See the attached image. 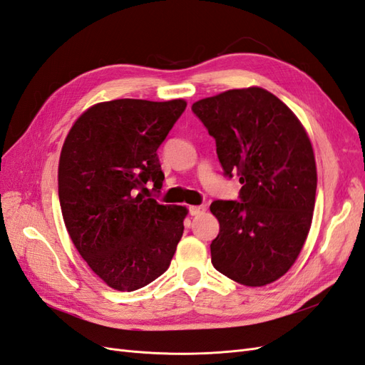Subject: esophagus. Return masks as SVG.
<instances>
[{
  "instance_id": "1",
  "label": "esophagus",
  "mask_w": 365,
  "mask_h": 365,
  "mask_svg": "<svg viewBox=\"0 0 365 365\" xmlns=\"http://www.w3.org/2000/svg\"><path fill=\"white\" fill-rule=\"evenodd\" d=\"M205 210H207V208H205L203 205H202V207H190L188 208L190 216H199V214H202Z\"/></svg>"
}]
</instances>
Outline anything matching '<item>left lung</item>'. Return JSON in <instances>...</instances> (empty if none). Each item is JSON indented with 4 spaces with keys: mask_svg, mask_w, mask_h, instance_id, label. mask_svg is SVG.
Returning <instances> with one entry per match:
<instances>
[{
    "mask_svg": "<svg viewBox=\"0 0 365 365\" xmlns=\"http://www.w3.org/2000/svg\"><path fill=\"white\" fill-rule=\"evenodd\" d=\"M192 112L216 140L223 173L239 175V200H216L220 231L211 262L247 287L282 277L312 227L316 162L304 126L262 88L231 89L195 101Z\"/></svg>",
    "mask_w": 365,
    "mask_h": 365,
    "instance_id": "obj_1",
    "label": "left lung"
}]
</instances>
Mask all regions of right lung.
Here are the masks:
<instances>
[{
	"instance_id": "1",
	"label": "right lung",
	"mask_w": 365,
	"mask_h": 365,
	"mask_svg": "<svg viewBox=\"0 0 365 365\" xmlns=\"http://www.w3.org/2000/svg\"><path fill=\"white\" fill-rule=\"evenodd\" d=\"M186 101L120 98L97 103L64 140L58 165L63 220L80 256L103 282L134 292L162 276L188 210L146 197L165 175L157 149Z\"/></svg>"
}]
</instances>
